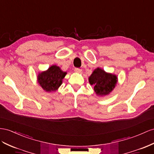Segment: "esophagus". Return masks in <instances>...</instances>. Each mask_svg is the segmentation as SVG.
<instances>
[{"label": "esophagus", "mask_w": 154, "mask_h": 154, "mask_svg": "<svg viewBox=\"0 0 154 154\" xmlns=\"http://www.w3.org/2000/svg\"><path fill=\"white\" fill-rule=\"evenodd\" d=\"M74 72H76L77 73H81L82 72V70L80 69L75 68V69H74Z\"/></svg>", "instance_id": "34e87169"}]
</instances>
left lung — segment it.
Wrapping results in <instances>:
<instances>
[{
    "label": "left lung",
    "instance_id": "1",
    "mask_svg": "<svg viewBox=\"0 0 154 154\" xmlns=\"http://www.w3.org/2000/svg\"><path fill=\"white\" fill-rule=\"evenodd\" d=\"M117 75L107 72L101 68L95 69L89 77L90 85L94 86V91L97 96L104 97L109 94L117 85Z\"/></svg>",
    "mask_w": 154,
    "mask_h": 154
}]
</instances>
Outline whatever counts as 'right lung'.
<instances>
[{"label": "right lung", "mask_w": 154, "mask_h": 154, "mask_svg": "<svg viewBox=\"0 0 154 154\" xmlns=\"http://www.w3.org/2000/svg\"><path fill=\"white\" fill-rule=\"evenodd\" d=\"M66 74L67 72L53 65L45 71L39 72L37 76V82L45 92L53 93L59 89Z\"/></svg>", "instance_id": "add662e5"}]
</instances>
